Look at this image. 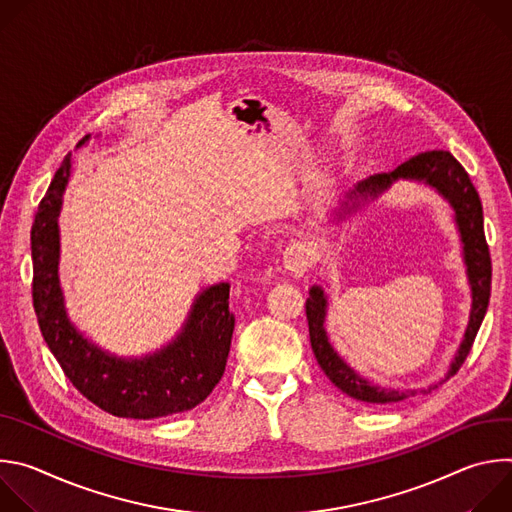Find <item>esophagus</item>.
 Here are the masks:
<instances>
[{"label":"esophagus","instance_id":"obj_1","mask_svg":"<svg viewBox=\"0 0 512 512\" xmlns=\"http://www.w3.org/2000/svg\"><path fill=\"white\" fill-rule=\"evenodd\" d=\"M283 265H285L287 271L296 273V275H302L308 269V253H306V249L302 245H298V243L285 247V251H283Z\"/></svg>","mask_w":512,"mask_h":512}]
</instances>
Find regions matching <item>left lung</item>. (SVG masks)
<instances>
[{"instance_id":"8db88e82","label":"left lung","mask_w":512,"mask_h":512,"mask_svg":"<svg viewBox=\"0 0 512 512\" xmlns=\"http://www.w3.org/2000/svg\"><path fill=\"white\" fill-rule=\"evenodd\" d=\"M407 178V180H423L425 184L433 186L437 192L444 194L450 204L456 210V223L462 235L464 243V259L468 265V277L472 285V312H470V324L466 330V336L460 344V350L456 354V360L452 362V369L446 379L454 377L464 360L468 358L474 338L480 330V324L484 320L488 300H490V281H492V263H490V251L484 235V216H482V202L480 196L464 170V166L446 150H431L421 152L413 156L411 160L397 166L391 174H375L364 182H358L356 190L352 192L377 196L385 188H389L395 180ZM324 316H326V298L320 287L310 289V298L306 300V318L310 328V342L314 356L320 364L324 375L348 397L364 401V403H397L407 397H413L417 391H395L385 389L379 385L369 383L367 379H360L348 364L334 352L330 346L326 332H324ZM435 387H429L421 393H431Z\"/></svg>"}]
</instances>
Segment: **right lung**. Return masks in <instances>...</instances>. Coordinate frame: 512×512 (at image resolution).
Instances as JSON below:
<instances>
[{"label": "right lung", "instance_id": "obj_1", "mask_svg": "<svg viewBox=\"0 0 512 512\" xmlns=\"http://www.w3.org/2000/svg\"><path fill=\"white\" fill-rule=\"evenodd\" d=\"M68 176L70 154L56 170L32 225V300L48 348L68 381L111 415L158 419L194 409L212 393L227 367L235 330L231 285L216 283L202 291L182 334L154 356L121 360L87 342L64 314L56 275V216Z\"/></svg>", "mask_w": 512, "mask_h": 512}]
</instances>
